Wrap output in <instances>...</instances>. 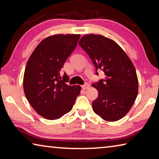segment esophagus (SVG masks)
<instances>
[{
	"mask_svg": "<svg viewBox=\"0 0 159 159\" xmlns=\"http://www.w3.org/2000/svg\"><path fill=\"white\" fill-rule=\"evenodd\" d=\"M81 87H82V88H83V90H86V89H88V88L90 87V85H89V83H85L84 84H83L81 86Z\"/></svg>",
	"mask_w": 159,
	"mask_h": 159,
	"instance_id": "34e87169",
	"label": "esophagus"
}]
</instances>
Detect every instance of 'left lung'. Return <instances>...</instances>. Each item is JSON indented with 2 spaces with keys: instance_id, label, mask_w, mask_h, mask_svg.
Listing matches in <instances>:
<instances>
[{
  "instance_id": "obj_1",
  "label": "left lung",
  "mask_w": 159,
  "mask_h": 159,
  "mask_svg": "<svg viewBox=\"0 0 159 159\" xmlns=\"http://www.w3.org/2000/svg\"><path fill=\"white\" fill-rule=\"evenodd\" d=\"M79 44L88 54L96 68L105 74L92 85L98 91L93 102L96 114L107 121H116L125 116L138 93L135 69L125 52L113 40L101 35H85Z\"/></svg>"
}]
</instances>
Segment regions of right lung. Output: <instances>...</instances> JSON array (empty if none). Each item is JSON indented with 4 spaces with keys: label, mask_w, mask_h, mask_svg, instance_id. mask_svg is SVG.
Here are the masks:
<instances>
[{
    "label": "right lung",
    "mask_w": 159,
    "mask_h": 159,
    "mask_svg": "<svg viewBox=\"0 0 159 159\" xmlns=\"http://www.w3.org/2000/svg\"><path fill=\"white\" fill-rule=\"evenodd\" d=\"M79 34L49 36L38 45L29 57L24 74V91L29 103L48 120L61 118L71 111L81 90L69 85V78L60 71L76 48Z\"/></svg>",
    "instance_id": "right-lung-1"
}]
</instances>
